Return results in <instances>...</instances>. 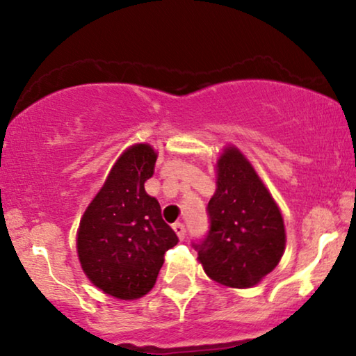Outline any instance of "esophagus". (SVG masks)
<instances>
[{"label":"esophagus","instance_id":"1","mask_svg":"<svg viewBox=\"0 0 356 356\" xmlns=\"http://www.w3.org/2000/svg\"><path fill=\"white\" fill-rule=\"evenodd\" d=\"M173 230H175V233H177V235H178L179 240H183V238L186 236V227H184L181 222H177V223H175V225H173Z\"/></svg>","mask_w":356,"mask_h":356}]
</instances>
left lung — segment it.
<instances>
[{
	"label": "left lung",
	"mask_w": 356,
	"mask_h": 356,
	"mask_svg": "<svg viewBox=\"0 0 356 356\" xmlns=\"http://www.w3.org/2000/svg\"><path fill=\"white\" fill-rule=\"evenodd\" d=\"M209 230L193 241L212 280L235 289L256 285L285 250L284 218L251 163L235 147L217 162V191L207 204Z\"/></svg>",
	"instance_id": "left-lung-1"
}]
</instances>
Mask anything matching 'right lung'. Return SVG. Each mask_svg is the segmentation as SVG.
Here are the masks:
<instances>
[{"label":"right lung","mask_w":356,"mask_h":356,"mask_svg":"<svg viewBox=\"0 0 356 356\" xmlns=\"http://www.w3.org/2000/svg\"><path fill=\"white\" fill-rule=\"evenodd\" d=\"M157 154L147 144L129 147L113 165L77 232V254L89 280L105 293L134 300L152 289L163 254L178 243L144 183Z\"/></svg>","instance_id":"obj_1"}]
</instances>
